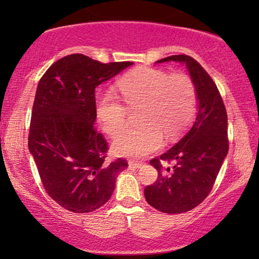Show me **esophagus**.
<instances>
[{"mask_svg":"<svg viewBox=\"0 0 259 259\" xmlns=\"http://www.w3.org/2000/svg\"><path fill=\"white\" fill-rule=\"evenodd\" d=\"M128 165H130V167H132V168H140L141 166H143L144 164L143 162H137V161H130L128 162Z\"/></svg>","mask_w":259,"mask_h":259,"instance_id":"obj_1","label":"esophagus"}]
</instances>
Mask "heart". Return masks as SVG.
Returning <instances> with one entry per match:
<instances>
[{
  "instance_id": "obj_1",
  "label": "heart",
  "mask_w": 259,
  "mask_h": 259,
  "mask_svg": "<svg viewBox=\"0 0 259 259\" xmlns=\"http://www.w3.org/2000/svg\"><path fill=\"white\" fill-rule=\"evenodd\" d=\"M122 100L138 111L136 128H127L115 138L112 150L116 155L143 158L158 150L162 136L172 140L192 121L197 107V92L186 74H169L157 68L141 67L116 82ZM95 114L101 128L114 137L123 128L127 108L112 92L99 94Z\"/></svg>"
}]
</instances>
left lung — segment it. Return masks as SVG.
Instances as JSON below:
<instances>
[{
	"label": "left lung",
	"mask_w": 259,
	"mask_h": 259,
	"mask_svg": "<svg viewBox=\"0 0 259 259\" xmlns=\"http://www.w3.org/2000/svg\"><path fill=\"white\" fill-rule=\"evenodd\" d=\"M171 61L185 65L196 87L198 112L185 136L150 161L158 179L146 186L145 198L169 214L192 210L208 196L229 151L228 114L213 80L189 55H172L155 63ZM161 161H173L174 166L165 169Z\"/></svg>",
	"instance_id": "left-lung-1"
}]
</instances>
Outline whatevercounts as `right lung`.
I'll list each match as a JSON object with an SVG mask.
<instances>
[{"label": "right lung", "instance_id": "right-lung-1", "mask_svg": "<svg viewBox=\"0 0 259 259\" xmlns=\"http://www.w3.org/2000/svg\"><path fill=\"white\" fill-rule=\"evenodd\" d=\"M132 65L72 54L53 63L37 84L28 148L46 192L66 210H98L127 167L121 158L105 162L107 143L94 128L95 88Z\"/></svg>", "mask_w": 259, "mask_h": 259}]
</instances>
